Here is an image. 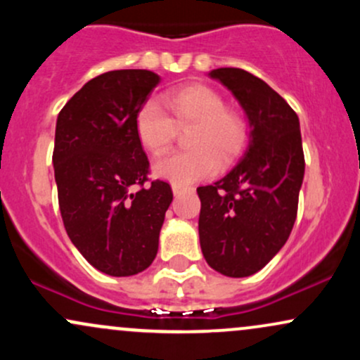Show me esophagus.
Listing matches in <instances>:
<instances>
[{
  "label": "esophagus",
  "mask_w": 360,
  "mask_h": 360,
  "mask_svg": "<svg viewBox=\"0 0 360 360\" xmlns=\"http://www.w3.org/2000/svg\"><path fill=\"white\" fill-rule=\"evenodd\" d=\"M186 189H188V188H184V186L172 184V193H174V196H179V194H181V193H184Z\"/></svg>",
  "instance_id": "obj_1"
}]
</instances>
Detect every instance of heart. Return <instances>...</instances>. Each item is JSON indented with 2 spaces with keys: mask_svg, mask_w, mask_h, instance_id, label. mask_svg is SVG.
I'll return each mask as SVG.
<instances>
[{
  "mask_svg": "<svg viewBox=\"0 0 360 360\" xmlns=\"http://www.w3.org/2000/svg\"><path fill=\"white\" fill-rule=\"evenodd\" d=\"M166 105L172 118L154 101L146 103L135 118L142 146L152 154H162L171 146L177 125L194 123L189 152H172L154 164V174L177 186L196 183L212 176L221 162L240 154L247 130L243 120L226 110L217 91L203 84H191L167 94Z\"/></svg>",
  "mask_w": 360,
  "mask_h": 360,
  "instance_id": "1",
  "label": "heart"
}]
</instances>
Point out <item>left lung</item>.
Wrapping results in <instances>:
<instances>
[{
	"label": "left lung",
	"mask_w": 360,
	"mask_h": 360,
	"mask_svg": "<svg viewBox=\"0 0 360 360\" xmlns=\"http://www.w3.org/2000/svg\"><path fill=\"white\" fill-rule=\"evenodd\" d=\"M242 106L249 140L221 179L198 188L200 243L212 269L247 278L286 243L304 177L300 118L267 82L237 68L208 72Z\"/></svg>",
	"instance_id": "1"
}]
</instances>
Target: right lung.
<instances>
[{
  "mask_svg": "<svg viewBox=\"0 0 360 360\" xmlns=\"http://www.w3.org/2000/svg\"><path fill=\"white\" fill-rule=\"evenodd\" d=\"M160 82L146 69H122L86 82L56 123L53 172L65 232L93 267L115 278L146 271L172 201L171 186L147 181L148 159L135 128ZM135 185H142L137 192Z\"/></svg>",
  "mask_w": 360,
  "mask_h": 360,
  "instance_id": "1",
  "label": "right lung"
}]
</instances>
